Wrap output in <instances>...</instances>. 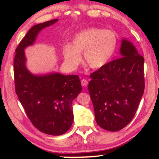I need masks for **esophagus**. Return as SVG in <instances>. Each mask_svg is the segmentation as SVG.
<instances>
[{"mask_svg":"<svg viewBox=\"0 0 159 159\" xmlns=\"http://www.w3.org/2000/svg\"><path fill=\"white\" fill-rule=\"evenodd\" d=\"M88 80L86 79H82L81 80V85L83 87H85V86H87L88 85Z\"/></svg>","mask_w":159,"mask_h":159,"instance_id":"1","label":"esophagus"}]
</instances>
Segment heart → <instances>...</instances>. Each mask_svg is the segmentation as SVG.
Masks as SVG:
<instances>
[{"mask_svg": "<svg viewBox=\"0 0 159 159\" xmlns=\"http://www.w3.org/2000/svg\"><path fill=\"white\" fill-rule=\"evenodd\" d=\"M117 43L118 37L114 31L98 28L85 29L74 36L72 45H64V60L70 66L76 67L83 54L85 62L90 68L101 69L114 55Z\"/></svg>", "mask_w": 159, "mask_h": 159, "instance_id": "1", "label": "heart"}]
</instances>
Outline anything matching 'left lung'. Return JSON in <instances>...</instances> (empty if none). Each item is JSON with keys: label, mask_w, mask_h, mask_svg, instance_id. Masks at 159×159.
I'll list each match as a JSON object with an SVG mask.
<instances>
[{"label": "left lung", "mask_w": 159, "mask_h": 159, "mask_svg": "<svg viewBox=\"0 0 159 159\" xmlns=\"http://www.w3.org/2000/svg\"><path fill=\"white\" fill-rule=\"evenodd\" d=\"M120 57L90 75L88 90L96 122L104 130L118 131L134 116L144 94V57L123 39Z\"/></svg>", "instance_id": "left-lung-1"}]
</instances>
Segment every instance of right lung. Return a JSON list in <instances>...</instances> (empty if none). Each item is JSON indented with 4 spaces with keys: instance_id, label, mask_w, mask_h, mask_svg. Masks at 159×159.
<instances>
[{
    "instance_id": "1",
    "label": "right lung",
    "mask_w": 159,
    "mask_h": 159,
    "mask_svg": "<svg viewBox=\"0 0 159 159\" xmlns=\"http://www.w3.org/2000/svg\"><path fill=\"white\" fill-rule=\"evenodd\" d=\"M57 21L55 19L32 26L16 49L14 60L15 91L19 100L35 127L50 135H61L71 126V103L82 90L80 80L77 75L31 73L26 66L25 50L35 43L43 29Z\"/></svg>"
}]
</instances>
